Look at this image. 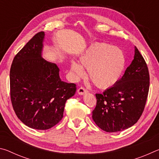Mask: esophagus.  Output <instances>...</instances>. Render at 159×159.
<instances>
[{"label":"esophagus","instance_id":"esophagus-1","mask_svg":"<svg viewBox=\"0 0 159 159\" xmlns=\"http://www.w3.org/2000/svg\"><path fill=\"white\" fill-rule=\"evenodd\" d=\"M77 92L79 94V95H83V94H84L85 93H88V90L86 89V88H85L84 87H80L79 89H78Z\"/></svg>","mask_w":159,"mask_h":159}]
</instances>
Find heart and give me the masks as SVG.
I'll return each mask as SVG.
<instances>
[{
    "instance_id": "obj_1",
    "label": "heart",
    "mask_w": 159,
    "mask_h": 159,
    "mask_svg": "<svg viewBox=\"0 0 159 159\" xmlns=\"http://www.w3.org/2000/svg\"><path fill=\"white\" fill-rule=\"evenodd\" d=\"M80 64L72 61L71 71L76 77L84 76V67L88 70L91 80L99 88L114 85L121 76L125 66L123 51L105 43H95L80 58ZM82 66L81 67V66Z\"/></svg>"
}]
</instances>
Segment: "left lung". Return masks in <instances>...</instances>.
I'll return each instance as SVG.
<instances>
[{
  "instance_id": "1",
  "label": "left lung",
  "mask_w": 159,
  "mask_h": 159,
  "mask_svg": "<svg viewBox=\"0 0 159 159\" xmlns=\"http://www.w3.org/2000/svg\"><path fill=\"white\" fill-rule=\"evenodd\" d=\"M149 89L147 64L135 47L134 60L121 79L102 94H95L93 120L99 128L109 133L131 127L144 111Z\"/></svg>"
}]
</instances>
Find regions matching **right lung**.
<instances>
[{"instance_id": "add662e5", "label": "right lung", "mask_w": 159, "mask_h": 159, "mask_svg": "<svg viewBox=\"0 0 159 159\" xmlns=\"http://www.w3.org/2000/svg\"><path fill=\"white\" fill-rule=\"evenodd\" d=\"M45 34H35L13 59L10 90L16 115L28 127L48 130L63 117L66 100L76 85L61 80L56 64L41 57Z\"/></svg>"}]
</instances>
